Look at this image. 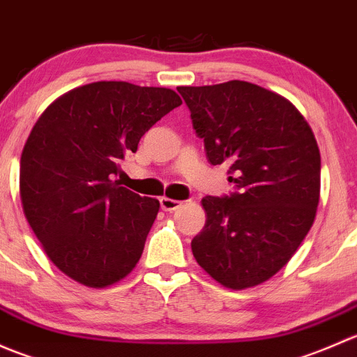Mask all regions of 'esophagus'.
<instances>
[{
    "instance_id": "1",
    "label": "esophagus",
    "mask_w": 357,
    "mask_h": 357,
    "mask_svg": "<svg viewBox=\"0 0 357 357\" xmlns=\"http://www.w3.org/2000/svg\"><path fill=\"white\" fill-rule=\"evenodd\" d=\"M181 204H183V202L167 199V197H162V199H160V207H162V211H165V212L176 211V208L181 207Z\"/></svg>"
}]
</instances>
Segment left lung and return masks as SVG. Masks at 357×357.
<instances>
[{
    "label": "left lung",
    "mask_w": 357,
    "mask_h": 357,
    "mask_svg": "<svg viewBox=\"0 0 357 357\" xmlns=\"http://www.w3.org/2000/svg\"><path fill=\"white\" fill-rule=\"evenodd\" d=\"M212 165H229V195L202 199L197 262L221 285L247 289L278 273L314 222L321 157L311 128L283 96L245 81L181 86Z\"/></svg>",
    "instance_id": "1"
}]
</instances>
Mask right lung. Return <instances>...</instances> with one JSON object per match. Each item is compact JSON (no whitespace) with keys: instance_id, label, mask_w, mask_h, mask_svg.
I'll list each match as a JSON object with an SVG mask.
<instances>
[{"instance_id":"add662e5","label":"right lung","mask_w":357,"mask_h":357,"mask_svg":"<svg viewBox=\"0 0 357 357\" xmlns=\"http://www.w3.org/2000/svg\"><path fill=\"white\" fill-rule=\"evenodd\" d=\"M179 105L172 89L102 81L72 89L38 119L20 158V199L48 257L72 280L102 289L139 261L160 204L114 178Z\"/></svg>"}]
</instances>
